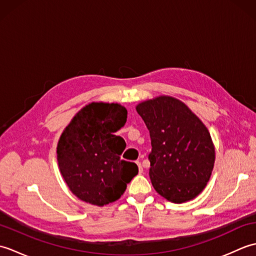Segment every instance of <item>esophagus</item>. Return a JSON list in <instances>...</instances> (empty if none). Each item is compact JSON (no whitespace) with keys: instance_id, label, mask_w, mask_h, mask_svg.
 Listing matches in <instances>:
<instances>
[{"instance_id":"34e87169","label":"esophagus","mask_w":256,"mask_h":256,"mask_svg":"<svg viewBox=\"0 0 256 256\" xmlns=\"http://www.w3.org/2000/svg\"><path fill=\"white\" fill-rule=\"evenodd\" d=\"M136 164H138V166L140 172H143V166H142V164H140V162H136Z\"/></svg>"}]
</instances>
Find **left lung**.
Listing matches in <instances>:
<instances>
[{
	"label": "left lung",
	"mask_w": 256,
	"mask_h": 256,
	"mask_svg": "<svg viewBox=\"0 0 256 256\" xmlns=\"http://www.w3.org/2000/svg\"><path fill=\"white\" fill-rule=\"evenodd\" d=\"M136 111L150 131L153 187L172 202L194 199L209 182L214 164V148L204 124L172 96L140 103Z\"/></svg>",
	"instance_id": "1"
}]
</instances>
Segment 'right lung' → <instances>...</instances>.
I'll use <instances>...</instances> for the list:
<instances>
[{"instance_id":"right-lung-1","label":"right lung","mask_w":256,"mask_h":256,"mask_svg":"<svg viewBox=\"0 0 256 256\" xmlns=\"http://www.w3.org/2000/svg\"><path fill=\"white\" fill-rule=\"evenodd\" d=\"M126 118V108L118 103H91L76 114L59 138L60 172L82 201L96 206L113 202L138 175V165L120 157L126 144L114 134Z\"/></svg>"}]
</instances>
